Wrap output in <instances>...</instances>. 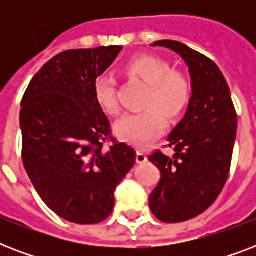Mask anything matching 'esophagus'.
<instances>
[{
  "instance_id": "obj_1",
  "label": "esophagus",
  "mask_w": 256,
  "mask_h": 256,
  "mask_svg": "<svg viewBox=\"0 0 256 256\" xmlns=\"http://www.w3.org/2000/svg\"><path fill=\"white\" fill-rule=\"evenodd\" d=\"M146 160H148V156H146V154H144V152H136V164H144Z\"/></svg>"
}]
</instances>
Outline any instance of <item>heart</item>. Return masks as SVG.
Returning a JSON list of instances; mask_svg holds the SVG:
<instances>
[{
	"instance_id": "1",
	"label": "heart",
	"mask_w": 256,
	"mask_h": 256,
	"mask_svg": "<svg viewBox=\"0 0 256 256\" xmlns=\"http://www.w3.org/2000/svg\"><path fill=\"white\" fill-rule=\"evenodd\" d=\"M124 76L148 85L142 108L128 114L116 124V134L128 144L142 146L160 136L166 122H178L186 112L192 96V86L186 74L174 70L166 60L156 56H138L128 60L122 69ZM94 98L108 116H118L116 82L110 77L98 78L94 84Z\"/></svg>"
}]
</instances>
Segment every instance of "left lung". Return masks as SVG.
I'll return each mask as SVG.
<instances>
[{"mask_svg":"<svg viewBox=\"0 0 256 256\" xmlns=\"http://www.w3.org/2000/svg\"><path fill=\"white\" fill-rule=\"evenodd\" d=\"M152 46L174 50L188 66L192 96L182 122L168 140L172 156L156 150L148 160L160 180L148 204L156 219L179 223L198 216L216 200L230 174L238 116L230 88L214 61L178 41ZM164 146V148H168Z\"/></svg>","mask_w":256,"mask_h":256,"instance_id":"left-lung-1","label":"left lung"}]
</instances>
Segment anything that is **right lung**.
Returning <instances> with one entry per match:
<instances>
[{"label": "right lung", "instance_id": "1", "mask_svg": "<svg viewBox=\"0 0 256 256\" xmlns=\"http://www.w3.org/2000/svg\"><path fill=\"white\" fill-rule=\"evenodd\" d=\"M122 46L62 52L42 66L21 100L22 160L38 195L58 216L96 224L114 208V191L136 150L112 136L94 84ZM106 142L112 144L103 148Z\"/></svg>", "mask_w": 256, "mask_h": 256}]
</instances>
